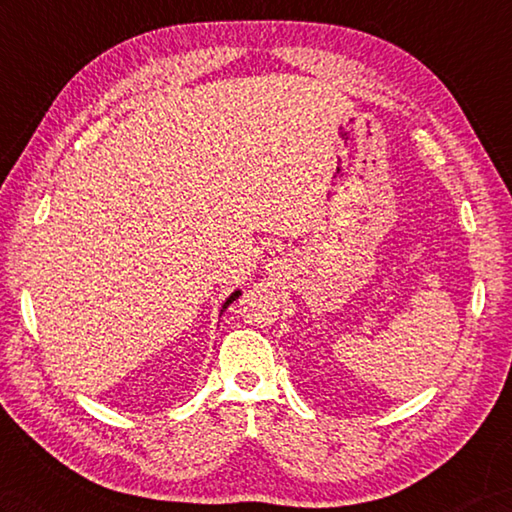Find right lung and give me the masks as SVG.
Instances as JSON below:
<instances>
[{
    "label": "right lung",
    "mask_w": 512,
    "mask_h": 512,
    "mask_svg": "<svg viewBox=\"0 0 512 512\" xmlns=\"http://www.w3.org/2000/svg\"><path fill=\"white\" fill-rule=\"evenodd\" d=\"M237 296H240V292H233V294L229 296V299H227V303H224V305H222V312H224V310H227V307H229V305H231V303H233V301L237 299Z\"/></svg>",
    "instance_id": "obj_1"
}]
</instances>
